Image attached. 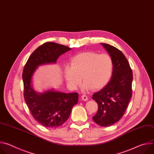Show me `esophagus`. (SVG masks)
<instances>
[{
  "label": "esophagus",
  "instance_id": "obj_1",
  "mask_svg": "<svg viewBox=\"0 0 154 154\" xmlns=\"http://www.w3.org/2000/svg\"><path fill=\"white\" fill-rule=\"evenodd\" d=\"M81 98H82V100H84V101H87V100H88V96L86 95H82L81 96Z\"/></svg>",
  "mask_w": 154,
  "mask_h": 154
}]
</instances>
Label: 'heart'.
Returning a JSON list of instances; mask_svg holds the SVG:
<instances>
[{
    "label": "heart",
    "mask_w": 154,
    "mask_h": 154,
    "mask_svg": "<svg viewBox=\"0 0 154 154\" xmlns=\"http://www.w3.org/2000/svg\"><path fill=\"white\" fill-rule=\"evenodd\" d=\"M71 66L64 70L65 80L72 89H76L82 82L86 89L98 90L104 88L110 81L114 63L112 57L106 53L85 52L74 56Z\"/></svg>",
    "instance_id": "b5f03b06"
}]
</instances>
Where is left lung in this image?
Segmentation results:
<instances>
[{
  "label": "left lung",
  "instance_id": "left-lung-1",
  "mask_svg": "<svg viewBox=\"0 0 154 154\" xmlns=\"http://www.w3.org/2000/svg\"><path fill=\"white\" fill-rule=\"evenodd\" d=\"M102 45L112 57L114 67L110 81L92 95L98 106L92 119L99 125L108 127L120 120L127 109L132 96L133 73L121 51L106 43Z\"/></svg>",
  "mask_w": 154,
  "mask_h": 154
}]
</instances>
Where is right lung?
<instances>
[{
  "label": "right lung",
  "instance_id": "add662e5",
  "mask_svg": "<svg viewBox=\"0 0 154 154\" xmlns=\"http://www.w3.org/2000/svg\"><path fill=\"white\" fill-rule=\"evenodd\" d=\"M69 47L54 42H46L33 51L28 59L23 73L24 97L33 117L41 125L48 128L62 125L70 116L73 106L77 104V92L65 94L48 91L37 94L32 88V76L38 66L55 63Z\"/></svg>",
  "mask_w": 154,
  "mask_h": 154
}]
</instances>
